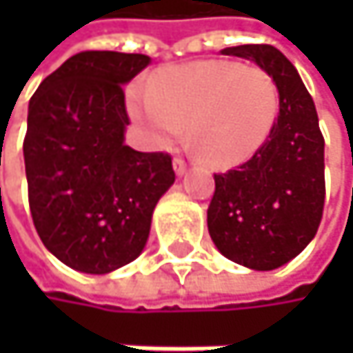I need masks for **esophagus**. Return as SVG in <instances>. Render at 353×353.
<instances>
[{
  "label": "esophagus",
  "instance_id": "34e87169",
  "mask_svg": "<svg viewBox=\"0 0 353 353\" xmlns=\"http://www.w3.org/2000/svg\"><path fill=\"white\" fill-rule=\"evenodd\" d=\"M185 159L183 157H174V170H176L177 176H183L185 174Z\"/></svg>",
  "mask_w": 353,
  "mask_h": 353
}]
</instances>
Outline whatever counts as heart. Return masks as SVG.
<instances>
[{"label": "heart", "mask_w": 353, "mask_h": 353, "mask_svg": "<svg viewBox=\"0 0 353 353\" xmlns=\"http://www.w3.org/2000/svg\"><path fill=\"white\" fill-rule=\"evenodd\" d=\"M130 114L155 147L183 134L212 168H233L268 141L280 110L274 77L237 61H198L161 71L147 94L130 96Z\"/></svg>", "instance_id": "1"}]
</instances>
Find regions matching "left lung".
Listing matches in <instances>:
<instances>
[{"label":"left lung","instance_id":"1","mask_svg":"<svg viewBox=\"0 0 353 353\" xmlns=\"http://www.w3.org/2000/svg\"><path fill=\"white\" fill-rule=\"evenodd\" d=\"M221 54L268 71L280 112L261 149L227 174H214L208 233L219 251L251 270H276L315 237L325 206V139L311 94L294 65L270 44H241Z\"/></svg>","mask_w":353,"mask_h":353}]
</instances>
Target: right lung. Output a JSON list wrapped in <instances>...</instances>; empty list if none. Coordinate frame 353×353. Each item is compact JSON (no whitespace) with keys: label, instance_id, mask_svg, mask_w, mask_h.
I'll list each match as a JSON object with an SVG mask.
<instances>
[{"label":"right lung","instance_id":"right-lung-1","mask_svg":"<svg viewBox=\"0 0 353 353\" xmlns=\"http://www.w3.org/2000/svg\"><path fill=\"white\" fill-rule=\"evenodd\" d=\"M147 65V54L83 50L30 98L24 163L36 233L85 274H108L143 251L153 208L176 179L170 153L124 145L122 85Z\"/></svg>","mask_w":353,"mask_h":353}]
</instances>
